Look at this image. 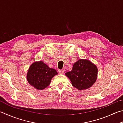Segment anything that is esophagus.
<instances>
[{"instance_id": "1", "label": "esophagus", "mask_w": 123, "mask_h": 123, "mask_svg": "<svg viewBox=\"0 0 123 123\" xmlns=\"http://www.w3.org/2000/svg\"><path fill=\"white\" fill-rule=\"evenodd\" d=\"M58 72L59 73V74H62L64 73V71L63 69H59L58 71Z\"/></svg>"}]
</instances>
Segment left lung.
Masks as SVG:
<instances>
[{
	"label": "left lung",
	"instance_id": "1",
	"mask_svg": "<svg viewBox=\"0 0 123 123\" xmlns=\"http://www.w3.org/2000/svg\"><path fill=\"white\" fill-rule=\"evenodd\" d=\"M98 69L89 60L80 59L73 64L72 70L65 73L73 87L82 90L89 88L96 82Z\"/></svg>",
	"mask_w": 123,
	"mask_h": 123
}]
</instances>
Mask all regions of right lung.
I'll use <instances>...</instances> for the list:
<instances>
[{"instance_id":"add662e5","label":"right lung","mask_w":123,"mask_h":123,"mask_svg":"<svg viewBox=\"0 0 123 123\" xmlns=\"http://www.w3.org/2000/svg\"><path fill=\"white\" fill-rule=\"evenodd\" d=\"M57 74L54 68H50L40 61L34 62L30 66L27 73V80L35 88L43 90L50 85L52 78Z\"/></svg>"}]
</instances>
